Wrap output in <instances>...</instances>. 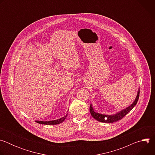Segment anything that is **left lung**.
Masks as SVG:
<instances>
[{
    "instance_id": "1",
    "label": "left lung",
    "mask_w": 155,
    "mask_h": 155,
    "mask_svg": "<svg viewBox=\"0 0 155 155\" xmlns=\"http://www.w3.org/2000/svg\"><path fill=\"white\" fill-rule=\"evenodd\" d=\"M140 90H139L137 92V94L136 96V98L135 99L134 101L133 102L130 106L126 108L125 109H123L121 110L120 112L114 114V115H104L101 114H99L96 112L93 107L92 104L90 105V113L91 116L97 121L102 122V123H112L114 122L118 121L122 119L126 115H127L130 110L134 107V106L137 104V102L139 100V93H140Z\"/></svg>"
}]
</instances>
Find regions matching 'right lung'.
Here are the masks:
<instances>
[{
	"mask_svg": "<svg viewBox=\"0 0 155 155\" xmlns=\"http://www.w3.org/2000/svg\"><path fill=\"white\" fill-rule=\"evenodd\" d=\"M68 115H66L65 116L62 117L60 119L56 120H53V121H35L37 123L41 124H58L59 123H62L67 117Z\"/></svg>",
	"mask_w": 155,
	"mask_h": 155,
	"instance_id": "1",
	"label": "right lung"
}]
</instances>
